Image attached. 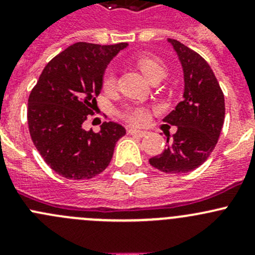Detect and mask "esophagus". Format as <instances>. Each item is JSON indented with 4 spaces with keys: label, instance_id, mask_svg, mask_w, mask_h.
I'll use <instances>...</instances> for the list:
<instances>
[{
    "label": "esophagus",
    "instance_id": "34e87169",
    "mask_svg": "<svg viewBox=\"0 0 255 255\" xmlns=\"http://www.w3.org/2000/svg\"><path fill=\"white\" fill-rule=\"evenodd\" d=\"M128 133H129V134L138 135V137H144V135L148 134V132H146V130H143V129H134V128H130V129H128Z\"/></svg>",
    "mask_w": 255,
    "mask_h": 255
}]
</instances>
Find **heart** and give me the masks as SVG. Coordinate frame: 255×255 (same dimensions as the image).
<instances>
[{
  "instance_id": "1",
  "label": "heart",
  "mask_w": 255,
  "mask_h": 255,
  "mask_svg": "<svg viewBox=\"0 0 255 255\" xmlns=\"http://www.w3.org/2000/svg\"><path fill=\"white\" fill-rule=\"evenodd\" d=\"M137 64L140 70L143 71L144 75L150 81L155 78H164V75H165V65L156 56L143 54L137 59ZM116 84H117L116 70L112 66H109L105 70L104 76H102V87H104L105 91L110 92L115 90ZM120 116L126 122L134 126L143 125L148 121V111H146L145 107L140 106V105H127V106L121 110Z\"/></svg>"
}]
</instances>
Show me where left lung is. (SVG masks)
Listing matches in <instances>:
<instances>
[{
  "mask_svg": "<svg viewBox=\"0 0 255 255\" xmlns=\"http://www.w3.org/2000/svg\"><path fill=\"white\" fill-rule=\"evenodd\" d=\"M184 70V99L164 122L176 126L166 149L149 159L151 166L168 174L195 170L212 153L225 122V96L208 63L200 54L176 39H168Z\"/></svg>",
  "mask_w": 255,
  "mask_h": 255,
  "instance_id": "1",
  "label": "left lung"
}]
</instances>
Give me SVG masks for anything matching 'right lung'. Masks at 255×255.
Returning <instances> with one entry per match:
<instances>
[{
	"instance_id": "obj_1",
	"label": "right lung",
	"mask_w": 255,
	"mask_h": 255,
	"mask_svg": "<svg viewBox=\"0 0 255 255\" xmlns=\"http://www.w3.org/2000/svg\"><path fill=\"white\" fill-rule=\"evenodd\" d=\"M127 43L99 45L79 42L54 56L28 99L30 137L45 163L63 177L92 179L111 161L126 129L104 122L101 130H85L97 107L102 76L111 59Z\"/></svg>"
}]
</instances>
